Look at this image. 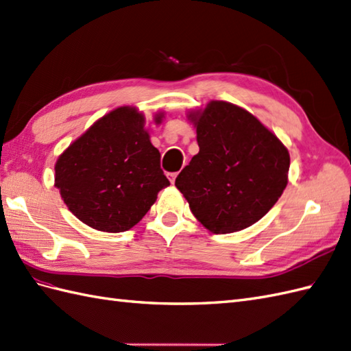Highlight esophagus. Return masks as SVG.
I'll return each mask as SVG.
<instances>
[{
  "label": "esophagus",
  "instance_id": "obj_1",
  "mask_svg": "<svg viewBox=\"0 0 351 351\" xmlns=\"http://www.w3.org/2000/svg\"><path fill=\"white\" fill-rule=\"evenodd\" d=\"M176 177H177V173H169V174H168V178H169L171 184L176 183Z\"/></svg>",
  "mask_w": 351,
  "mask_h": 351
}]
</instances>
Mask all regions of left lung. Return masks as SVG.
Instances as JSON below:
<instances>
[{
  "instance_id": "8db88e82",
  "label": "left lung",
  "mask_w": 351,
  "mask_h": 351,
  "mask_svg": "<svg viewBox=\"0 0 351 351\" xmlns=\"http://www.w3.org/2000/svg\"><path fill=\"white\" fill-rule=\"evenodd\" d=\"M187 117L199 153L177 176V189L213 234L252 226L286 189V146L252 113L226 101H211Z\"/></svg>"
}]
</instances>
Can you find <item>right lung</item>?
Returning <instances> with one entry per match:
<instances>
[{
  "instance_id": "obj_1",
  "label": "right lung",
  "mask_w": 351,
  "mask_h": 351,
  "mask_svg": "<svg viewBox=\"0 0 351 351\" xmlns=\"http://www.w3.org/2000/svg\"><path fill=\"white\" fill-rule=\"evenodd\" d=\"M164 113L155 116L160 123ZM144 114L119 107L93 123L58 158L55 186L73 215L102 232H123L146 216L169 186Z\"/></svg>"
}]
</instances>
